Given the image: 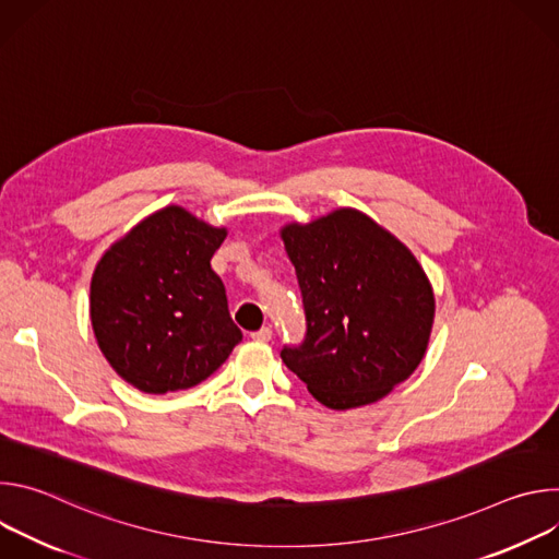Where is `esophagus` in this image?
<instances>
[{
  "instance_id": "esophagus-1",
  "label": "esophagus",
  "mask_w": 559,
  "mask_h": 559,
  "mask_svg": "<svg viewBox=\"0 0 559 559\" xmlns=\"http://www.w3.org/2000/svg\"><path fill=\"white\" fill-rule=\"evenodd\" d=\"M250 336H252V341H257V343H267V341L272 338V330H270V328H261L259 332H252Z\"/></svg>"
}]
</instances>
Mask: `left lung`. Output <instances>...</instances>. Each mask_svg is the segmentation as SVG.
<instances>
[{
    "label": "left lung",
    "mask_w": 559,
    "mask_h": 559,
    "mask_svg": "<svg viewBox=\"0 0 559 559\" xmlns=\"http://www.w3.org/2000/svg\"><path fill=\"white\" fill-rule=\"evenodd\" d=\"M307 334L283 362L330 409L384 397L425 358L436 298L416 257L367 214L341 207L281 229Z\"/></svg>",
    "instance_id": "obj_1"
}]
</instances>
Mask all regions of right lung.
I'll return each mask as SVG.
<instances>
[{
    "mask_svg": "<svg viewBox=\"0 0 559 559\" xmlns=\"http://www.w3.org/2000/svg\"><path fill=\"white\" fill-rule=\"evenodd\" d=\"M227 236L179 205L112 243L91 283V321L110 367L143 393L190 389L243 341L210 261Z\"/></svg>",
    "mask_w": 559,
    "mask_h": 559,
    "instance_id": "1",
    "label": "right lung"
}]
</instances>
